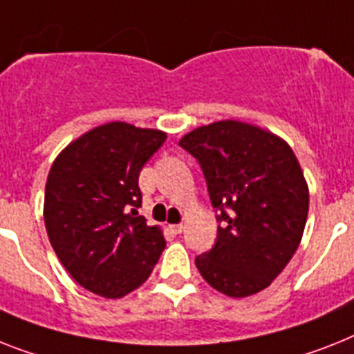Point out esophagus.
Instances as JSON below:
<instances>
[{
    "instance_id": "esophagus-1",
    "label": "esophagus",
    "mask_w": 354,
    "mask_h": 354,
    "mask_svg": "<svg viewBox=\"0 0 354 354\" xmlns=\"http://www.w3.org/2000/svg\"><path fill=\"white\" fill-rule=\"evenodd\" d=\"M183 230H184L183 224H171V226H170V232L175 233V235H179V233H183Z\"/></svg>"
}]
</instances>
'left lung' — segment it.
I'll return each instance as SVG.
<instances>
[{
  "label": "left lung",
  "instance_id": "left-lung-1",
  "mask_svg": "<svg viewBox=\"0 0 354 354\" xmlns=\"http://www.w3.org/2000/svg\"><path fill=\"white\" fill-rule=\"evenodd\" d=\"M180 148L195 157L217 212V239L195 266L212 288L250 297L275 280L302 239L308 184L288 142L239 121L189 131Z\"/></svg>",
  "mask_w": 354,
  "mask_h": 354
}]
</instances>
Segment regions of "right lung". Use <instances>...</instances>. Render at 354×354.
Here are the masks:
<instances>
[{"label":"right lung","instance_id":"1","mask_svg":"<svg viewBox=\"0 0 354 354\" xmlns=\"http://www.w3.org/2000/svg\"><path fill=\"white\" fill-rule=\"evenodd\" d=\"M166 141L159 130L108 122L75 139L50 168L45 226L70 277L104 299H119L150 277L166 241L137 213L139 174Z\"/></svg>","mask_w":354,"mask_h":354}]
</instances>
